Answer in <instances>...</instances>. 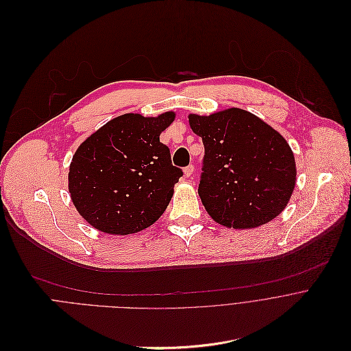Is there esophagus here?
Segmentation results:
<instances>
[{"mask_svg": "<svg viewBox=\"0 0 351 351\" xmlns=\"http://www.w3.org/2000/svg\"><path fill=\"white\" fill-rule=\"evenodd\" d=\"M193 174V165H189V166H186L185 169H184V176L188 178V177H191Z\"/></svg>", "mask_w": 351, "mask_h": 351, "instance_id": "34e87169", "label": "esophagus"}]
</instances>
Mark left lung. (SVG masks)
I'll use <instances>...</instances> for the list:
<instances>
[{
  "mask_svg": "<svg viewBox=\"0 0 351 351\" xmlns=\"http://www.w3.org/2000/svg\"><path fill=\"white\" fill-rule=\"evenodd\" d=\"M188 119L204 147L197 193L210 217L228 228L247 230L281 215L296 184L287 139L239 108Z\"/></svg>",
  "mask_w": 351,
  "mask_h": 351,
  "instance_id": "left-lung-1",
  "label": "left lung"
}]
</instances>
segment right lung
Listing matches in <instances>:
<instances>
[{
	"label": "right lung",
	"mask_w": 351,
	"mask_h": 351,
	"mask_svg": "<svg viewBox=\"0 0 351 351\" xmlns=\"http://www.w3.org/2000/svg\"><path fill=\"white\" fill-rule=\"evenodd\" d=\"M176 119L125 113L77 148L69 167L70 197L82 217L112 235L151 227L167 208L182 170L171 165L160 134Z\"/></svg>",
	"instance_id": "obj_1"
}]
</instances>
